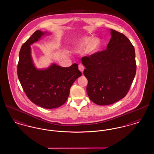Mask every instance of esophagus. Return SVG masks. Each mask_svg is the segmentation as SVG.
<instances>
[{"label": "esophagus", "instance_id": "esophagus-1", "mask_svg": "<svg viewBox=\"0 0 154 154\" xmlns=\"http://www.w3.org/2000/svg\"><path fill=\"white\" fill-rule=\"evenodd\" d=\"M79 69L80 70L82 73H83V71H84V66H83L82 64H80V65H79Z\"/></svg>", "mask_w": 154, "mask_h": 154}]
</instances>
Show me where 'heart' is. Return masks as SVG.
Here are the masks:
<instances>
[{
	"label": "heart",
	"mask_w": 154,
	"mask_h": 154,
	"mask_svg": "<svg viewBox=\"0 0 154 154\" xmlns=\"http://www.w3.org/2000/svg\"><path fill=\"white\" fill-rule=\"evenodd\" d=\"M97 45V41L95 39H92L89 38H85L82 40V41L79 44L78 49L81 50L85 47H91V50H94Z\"/></svg>",
	"instance_id": "heart-1"
}]
</instances>
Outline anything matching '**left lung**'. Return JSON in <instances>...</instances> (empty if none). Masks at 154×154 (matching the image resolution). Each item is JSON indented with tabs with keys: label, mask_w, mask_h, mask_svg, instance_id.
<instances>
[{
	"label": "left lung",
	"mask_w": 154,
	"mask_h": 154,
	"mask_svg": "<svg viewBox=\"0 0 154 154\" xmlns=\"http://www.w3.org/2000/svg\"><path fill=\"white\" fill-rule=\"evenodd\" d=\"M107 49L81 59L86 68L87 92L97 105L117 102L127 95L136 72L135 50L122 33L111 29Z\"/></svg>",
	"instance_id": "1"
}]
</instances>
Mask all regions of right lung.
<instances>
[{"mask_svg": "<svg viewBox=\"0 0 154 154\" xmlns=\"http://www.w3.org/2000/svg\"><path fill=\"white\" fill-rule=\"evenodd\" d=\"M36 30L23 44L19 54L17 74L22 88L31 102L43 108H57L66 102L70 89L82 73L77 63L68 67L52 64L48 69L38 70L31 57L30 45L44 35Z\"/></svg>", "mask_w": 154, "mask_h": 154, "instance_id": "obj_1", "label": "right lung"}]
</instances>
